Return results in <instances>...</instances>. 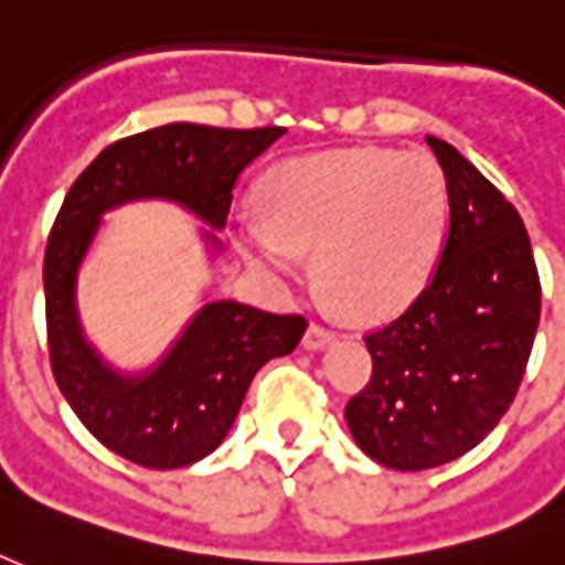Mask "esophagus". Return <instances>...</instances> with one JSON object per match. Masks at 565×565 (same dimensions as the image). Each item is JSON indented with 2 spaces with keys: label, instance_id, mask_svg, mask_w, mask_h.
<instances>
[{
  "label": "esophagus",
  "instance_id": "obj_1",
  "mask_svg": "<svg viewBox=\"0 0 565 565\" xmlns=\"http://www.w3.org/2000/svg\"><path fill=\"white\" fill-rule=\"evenodd\" d=\"M302 341L308 350H323V347L332 341V329H326L323 323H311L308 326V332H305Z\"/></svg>",
  "mask_w": 565,
  "mask_h": 565
}]
</instances>
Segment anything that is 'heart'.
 I'll use <instances>...</instances> for the list:
<instances>
[{"mask_svg": "<svg viewBox=\"0 0 565 565\" xmlns=\"http://www.w3.org/2000/svg\"><path fill=\"white\" fill-rule=\"evenodd\" d=\"M266 218L239 227L248 260L278 281L302 271L359 317L401 311L422 294L440 257L449 188L425 152L341 149L275 167L260 188Z\"/></svg>", "mask_w": 565, "mask_h": 565, "instance_id": "obj_1", "label": "heart"}]
</instances>
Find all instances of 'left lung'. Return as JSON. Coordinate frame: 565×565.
I'll return each instance as SVG.
<instances>
[{
  "label": "left lung",
  "instance_id": "obj_1",
  "mask_svg": "<svg viewBox=\"0 0 565 565\" xmlns=\"http://www.w3.org/2000/svg\"><path fill=\"white\" fill-rule=\"evenodd\" d=\"M425 140L449 188V233L416 302L365 335L374 371L344 411L359 449L404 473L455 461L494 431L542 308L518 209L455 146Z\"/></svg>",
  "mask_w": 565,
  "mask_h": 565
}]
</instances>
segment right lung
<instances>
[{
  "mask_svg": "<svg viewBox=\"0 0 565 565\" xmlns=\"http://www.w3.org/2000/svg\"><path fill=\"white\" fill-rule=\"evenodd\" d=\"M284 128H209L170 122L104 149L65 194L44 254L50 367L62 395L110 452L149 470H177L215 452L250 380L269 359L294 353L308 320L215 299L191 317L161 362L122 374L86 341L77 275L102 215L131 200H170L215 230L227 224L233 185ZM203 239L221 248L218 236Z\"/></svg>",
  "mask_w": 565,
  "mask_h": 565,
  "instance_id": "obj_1",
  "label": "right lung"
}]
</instances>
